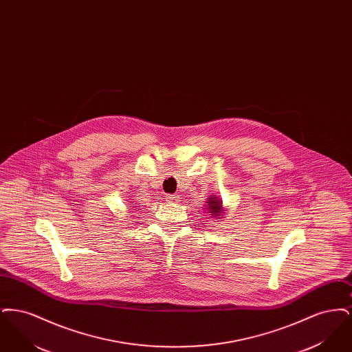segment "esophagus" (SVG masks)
<instances>
[{
    "label": "esophagus",
    "instance_id": "esophagus-1",
    "mask_svg": "<svg viewBox=\"0 0 352 352\" xmlns=\"http://www.w3.org/2000/svg\"><path fill=\"white\" fill-rule=\"evenodd\" d=\"M166 201H168V203H177V201H178V195L168 194V195H166Z\"/></svg>",
    "mask_w": 352,
    "mask_h": 352
}]
</instances>
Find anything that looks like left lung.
Returning <instances> with one entry per match:
<instances>
[{
  "label": "left lung",
  "instance_id": "obj_1",
  "mask_svg": "<svg viewBox=\"0 0 352 352\" xmlns=\"http://www.w3.org/2000/svg\"><path fill=\"white\" fill-rule=\"evenodd\" d=\"M207 203H208V210H210V214L211 215H214V217H220L221 218V201H219V199H217V198H208V201H207Z\"/></svg>",
  "mask_w": 352,
  "mask_h": 352
}]
</instances>
